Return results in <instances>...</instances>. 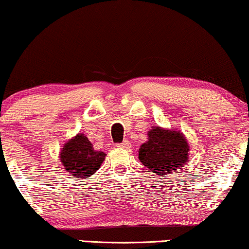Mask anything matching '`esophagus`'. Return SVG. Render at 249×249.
Segmentation results:
<instances>
[{
  "label": "esophagus",
  "mask_w": 249,
  "mask_h": 249,
  "mask_svg": "<svg viewBox=\"0 0 249 249\" xmlns=\"http://www.w3.org/2000/svg\"><path fill=\"white\" fill-rule=\"evenodd\" d=\"M116 146L117 147H130V142H126V141H124L123 142H119V144H117Z\"/></svg>",
  "instance_id": "esophagus-1"
}]
</instances>
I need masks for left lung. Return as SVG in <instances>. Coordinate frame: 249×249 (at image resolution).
Masks as SVG:
<instances>
[{"mask_svg": "<svg viewBox=\"0 0 249 249\" xmlns=\"http://www.w3.org/2000/svg\"><path fill=\"white\" fill-rule=\"evenodd\" d=\"M188 144L180 132L157 126L148 131V142L139 148V160L151 172L166 177L188 159Z\"/></svg>", "mask_w": 249, "mask_h": 249, "instance_id": "obj_1", "label": "left lung"}]
</instances>
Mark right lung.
<instances>
[{
	"mask_svg": "<svg viewBox=\"0 0 249 249\" xmlns=\"http://www.w3.org/2000/svg\"><path fill=\"white\" fill-rule=\"evenodd\" d=\"M105 154L102 151H95L90 141L79 133L63 146L61 161L65 170L77 178H89L101 167Z\"/></svg>",
	"mask_w": 249,
	"mask_h": 249,
	"instance_id": "obj_1",
	"label": "right lung"
}]
</instances>
